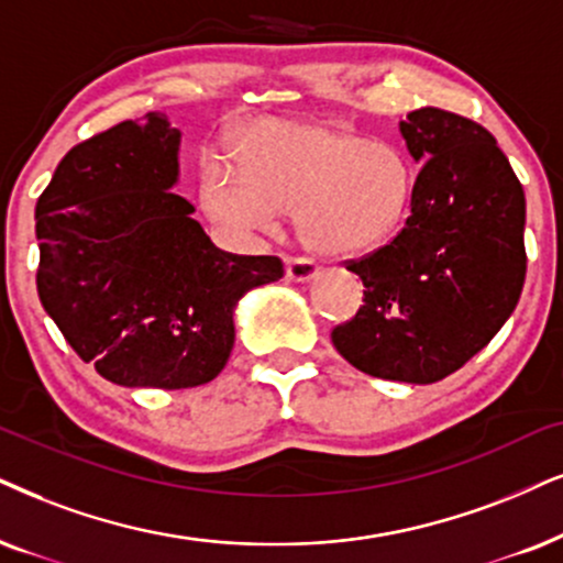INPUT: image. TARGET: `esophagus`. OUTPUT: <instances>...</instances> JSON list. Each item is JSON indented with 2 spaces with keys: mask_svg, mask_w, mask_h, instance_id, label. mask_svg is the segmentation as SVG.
I'll return each instance as SVG.
<instances>
[{
  "mask_svg": "<svg viewBox=\"0 0 563 563\" xmlns=\"http://www.w3.org/2000/svg\"><path fill=\"white\" fill-rule=\"evenodd\" d=\"M317 273H319V267L311 260H306V257H288L286 260L288 280L303 283V280H311V277H314Z\"/></svg>",
  "mask_w": 563,
  "mask_h": 563,
  "instance_id": "obj_1",
  "label": "esophagus"
}]
</instances>
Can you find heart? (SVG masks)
I'll return each instance as SVG.
<instances>
[{"label":"heart","mask_w":563,"mask_h":563,"mask_svg":"<svg viewBox=\"0 0 563 563\" xmlns=\"http://www.w3.org/2000/svg\"><path fill=\"white\" fill-rule=\"evenodd\" d=\"M416 168L402 147L327 124L260 122L241 142V170L210 161L202 205L236 229H269L296 210L298 236L324 257L389 241L410 216Z\"/></svg>","instance_id":"obj_1"}]
</instances>
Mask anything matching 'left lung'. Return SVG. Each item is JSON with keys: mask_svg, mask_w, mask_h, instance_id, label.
<instances>
[{"mask_svg": "<svg viewBox=\"0 0 563 563\" xmlns=\"http://www.w3.org/2000/svg\"><path fill=\"white\" fill-rule=\"evenodd\" d=\"M423 163L402 231L345 265L364 306L332 330L347 364L376 379L433 384L490 343L519 301L528 269L525 191L494 134L433 109L400 122Z\"/></svg>", "mask_w": 563, "mask_h": 563, "instance_id": "1", "label": "left lung"}]
</instances>
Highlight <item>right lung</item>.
Wrapping results in <instances>:
<instances>
[{
    "label": "right lung",
    "mask_w": 563,
    "mask_h": 563,
    "mask_svg": "<svg viewBox=\"0 0 563 563\" xmlns=\"http://www.w3.org/2000/svg\"><path fill=\"white\" fill-rule=\"evenodd\" d=\"M181 132L158 111L92 134L35 205L38 298L73 351L119 387L187 389L223 372L233 306L280 257L212 244L170 191Z\"/></svg>",
    "instance_id": "1"
}]
</instances>
